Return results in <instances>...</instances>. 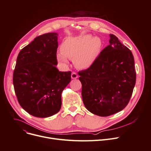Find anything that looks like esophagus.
Returning a JSON list of instances; mask_svg holds the SVG:
<instances>
[{
  "instance_id": "obj_1",
  "label": "esophagus",
  "mask_w": 151,
  "mask_h": 151,
  "mask_svg": "<svg viewBox=\"0 0 151 151\" xmlns=\"http://www.w3.org/2000/svg\"><path fill=\"white\" fill-rule=\"evenodd\" d=\"M71 77H72V79H76V78H78V76L76 72H72V73L71 75Z\"/></svg>"
}]
</instances>
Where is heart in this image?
Listing matches in <instances>:
<instances>
[{
  "label": "heart",
  "instance_id": "b5f03b06",
  "mask_svg": "<svg viewBox=\"0 0 151 151\" xmlns=\"http://www.w3.org/2000/svg\"><path fill=\"white\" fill-rule=\"evenodd\" d=\"M102 47V42L98 37L86 34L65 39L61 46V51L57 55L58 60L67 64V58L73 61L79 69H87L96 60Z\"/></svg>",
  "mask_w": 151,
  "mask_h": 151
}]
</instances>
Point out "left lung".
Returning a JSON list of instances; mask_svg holds the SVG:
<instances>
[{"mask_svg":"<svg viewBox=\"0 0 151 151\" xmlns=\"http://www.w3.org/2000/svg\"><path fill=\"white\" fill-rule=\"evenodd\" d=\"M109 37V45L101 51L94 64L78 72L86 108L102 117L117 113L126 107L136 81L131 51L114 35Z\"/></svg>","mask_w":151,"mask_h":151,"instance_id":"8db88e82","label":"left lung"}]
</instances>
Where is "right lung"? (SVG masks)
<instances>
[{
	"mask_svg": "<svg viewBox=\"0 0 151 151\" xmlns=\"http://www.w3.org/2000/svg\"><path fill=\"white\" fill-rule=\"evenodd\" d=\"M58 34L40 35L19 52L13 74L19 103L29 114L52 116L61 107V93L71 81V72H60Z\"/></svg>",
	"mask_w": 151,
	"mask_h": 151,
	"instance_id": "obj_1",
	"label": "right lung"
}]
</instances>
